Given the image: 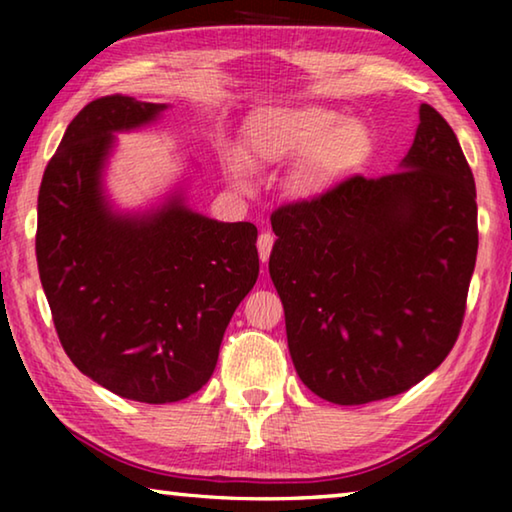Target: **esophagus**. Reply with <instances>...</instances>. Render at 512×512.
Instances as JSON below:
<instances>
[{"label":"esophagus","mask_w":512,"mask_h":512,"mask_svg":"<svg viewBox=\"0 0 512 512\" xmlns=\"http://www.w3.org/2000/svg\"><path fill=\"white\" fill-rule=\"evenodd\" d=\"M273 241H275V237L271 235V232H262L257 239V250H259V259H262V264H266L268 257H271Z\"/></svg>","instance_id":"esophagus-1"}]
</instances>
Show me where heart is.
Segmentation results:
<instances>
[{"instance_id": "b5f03b06", "label": "heart", "mask_w": 512, "mask_h": 512, "mask_svg": "<svg viewBox=\"0 0 512 512\" xmlns=\"http://www.w3.org/2000/svg\"><path fill=\"white\" fill-rule=\"evenodd\" d=\"M250 158L280 164L302 155L291 173L296 194L314 196L368 158L370 131L359 119H341L325 106L268 108L250 119L246 131ZM244 176V164H232Z\"/></svg>"}]
</instances>
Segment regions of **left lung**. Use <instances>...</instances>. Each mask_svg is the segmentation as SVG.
I'll return each instance as SVG.
<instances>
[{
	"label": "left lung",
	"instance_id": "8db88e82",
	"mask_svg": "<svg viewBox=\"0 0 512 512\" xmlns=\"http://www.w3.org/2000/svg\"><path fill=\"white\" fill-rule=\"evenodd\" d=\"M268 273L298 377L327 402L400 395L461 332L479 228L470 164L427 103L402 171L350 176L271 214Z\"/></svg>",
	"mask_w": 512,
	"mask_h": 512
}]
</instances>
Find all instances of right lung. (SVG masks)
<instances>
[{
	"label": "right lung",
	"instance_id": "obj_1",
	"mask_svg": "<svg viewBox=\"0 0 512 512\" xmlns=\"http://www.w3.org/2000/svg\"><path fill=\"white\" fill-rule=\"evenodd\" d=\"M164 108L121 94L88 103L38 194V271L60 345L83 375L146 404L201 391L259 275L253 223L212 221L180 198L146 216L110 212L101 169L112 133Z\"/></svg>",
	"mask_w": 512,
	"mask_h": 512
}]
</instances>
